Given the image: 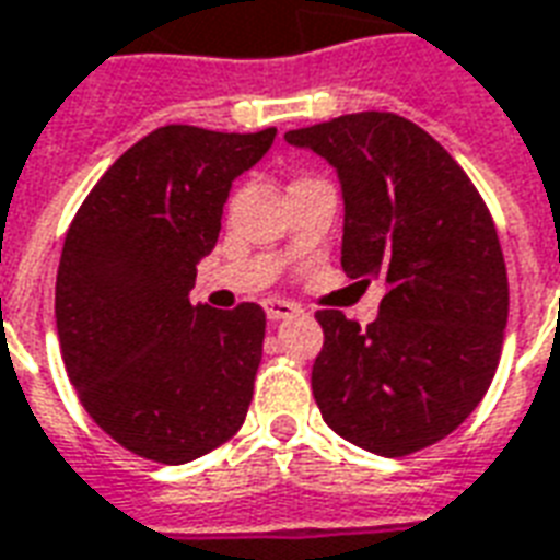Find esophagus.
Wrapping results in <instances>:
<instances>
[{"label":"esophagus","mask_w":560,"mask_h":560,"mask_svg":"<svg viewBox=\"0 0 560 560\" xmlns=\"http://www.w3.org/2000/svg\"><path fill=\"white\" fill-rule=\"evenodd\" d=\"M267 317L272 323H279V320H288V317H293V314L300 312V305H293V302L288 300H267Z\"/></svg>","instance_id":"1"}]
</instances>
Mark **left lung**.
Segmentation results:
<instances>
[{"mask_svg":"<svg viewBox=\"0 0 560 560\" xmlns=\"http://www.w3.org/2000/svg\"><path fill=\"white\" fill-rule=\"evenodd\" d=\"M338 168L341 267L383 281L380 317L317 312L312 368L323 421L359 448L407 457L475 412L508 326V269L483 198L442 144L395 112L284 132Z\"/></svg>","mask_w":560,"mask_h":560,"instance_id":"left-lung-1","label":"left lung"}]
</instances>
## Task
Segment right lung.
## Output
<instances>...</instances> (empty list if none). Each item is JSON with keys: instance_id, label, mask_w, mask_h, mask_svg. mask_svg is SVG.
<instances>
[{"instance_id": "obj_1", "label": "right lung", "mask_w": 560, "mask_h": 560, "mask_svg": "<svg viewBox=\"0 0 560 560\" xmlns=\"http://www.w3.org/2000/svg\"><path fill=\"white\" fill-rule=\"evenodd\" d=\"M276 139L165 124L124 151L70 222L56 276L61 359L121 448L180 466L243 428L267 314L192 305L231 180Z\"/></svg>"}]
</instances>
